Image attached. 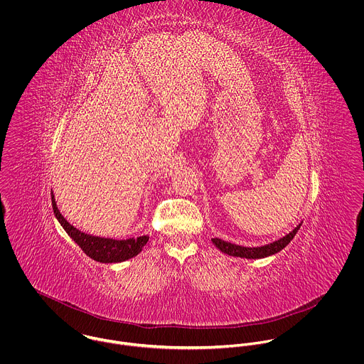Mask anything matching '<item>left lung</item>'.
<instances>
[{
  "label": "left lung",
  "instance_id": "8db88e82",
  "mask_svg": "<svg viewBox=\"0 0 364 364\" xmlns=\"http://www.w3.org/2000/svg\"><path fill=\"white\" fill-rule=\"evenodd\" d=\"M300 230V225L296 227L290 234H287L286 237L280 238L279 241H274L269 245L264 247H259V248H247V247H240L218 238H213V244L224 254L231 255V257H238V258H247V259H259V258H264V257H270L279 251H282L286 245H289V242L294 238V235L297 234V231Z\"/></svg>",
  "mask_w": 364,
  "mask_h": 364
}]
</instances>
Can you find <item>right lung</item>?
<instances>
[{
    "label": "right lung",
    "instance_id": "right-lung-1",
    "mask_svg": "<svg viewBox=\"0 0 364 364\" xmlns=\"http://www.w3.org/2000/svg\"><path fill=\"white\" fill-rule=\"evenodd\" d=\"M52 206L53 211L63 225V228L67 231V234L75 241V244L91 258V259L98 260L102 263H116V262H123V260L130 259L140 254L143 247L147 244L149 237L143 235L139 238H130V240H112V238H101V237H94L88 235L85 232H81L75 227H73L58 211L55 206V200L53 196L52 192Z\"/></svg>",
    "mask_w": 364,
    "mask_h": 364
}]
</instances>
